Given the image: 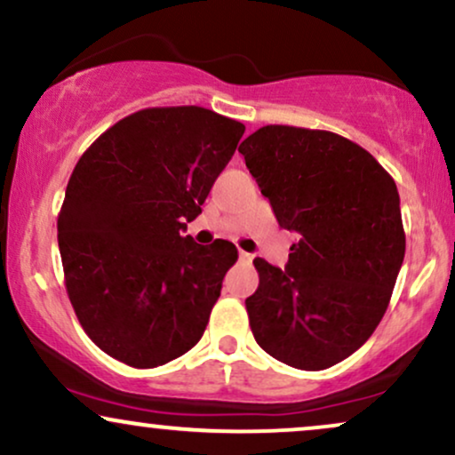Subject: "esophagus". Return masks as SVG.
<instances>
[{"mask_svg": "<svg viewBox=\"0 0 455 455\" xmlns=\"http://www.w3.org/2000/svg\"><path fill=\"white\" fill-rule=\"evenodd\" d=\"M239 258H241V260H243V262H251V258H254V256L247 254V251L241 250V251H239Z\"/></svg>", "mask_w": 455, "mask_h": 455, "instance_id": "1", "label": "esophagus"}]
</instances>
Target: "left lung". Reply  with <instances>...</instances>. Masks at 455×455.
Listing matches in <instances>:
<instances>
[{
  "label": "left lung",
  "mask_w": 455,
  "mask_h": 455,
  "mask_svg": "<svg viewBox=\"0 0 455 455\" xmlns=\"http://www.w3.org/2000/svg\"><path fill=\"white\" fill-rule=\"evenodd\" d=\"M239 153L279 227L300 235L283 270L254 260L251 333L281 363L327 370L387 313L405 256L399 191L363 147L333 132L264 125Z\"/></svg>",
  "instance_id": "left-lung-1"
}]
</instances>
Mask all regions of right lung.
Instances as JSON below:
<instances>
[{
  "label": "right lung",
  "instance_id": "obj_1",
  "mask_svg": "<svg viewBox=\"0 0 455 455\" xmlns=\"http://www.w3.org/2000/svg\"><path fill=\"white\" fill-rule=\"evenodd\" d=\"M245 125L204 107L142 108L79 157L59 214L75 315L113 359L151 370L204 336L237 247L182 237Z\"/></svg>",
  "mask_w": 455,
  "mask_h": 455
}]
</instances>
